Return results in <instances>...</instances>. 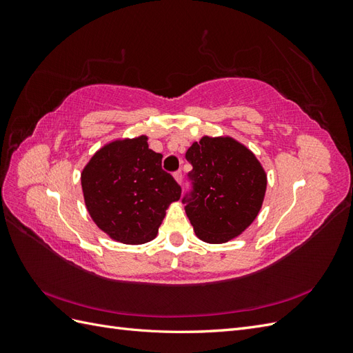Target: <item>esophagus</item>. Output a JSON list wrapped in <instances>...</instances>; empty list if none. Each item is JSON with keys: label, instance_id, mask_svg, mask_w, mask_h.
<instances>
[{"label": "esophagus", "instance_id": "1", "mask_svg": "<svg viewBox=\"0 0 353 353\" xmlns=\"http://www.w3.org/2000/svg\"><path fill=\"white\" fill-rule=\"evenodd\" d=\"M174 176H175V179L178 181V183L181 184L183 183V172H181V170H176V172L174 174Z\"/></svg>", "mask_w": 353, "mask_h": 353}]
</instances>
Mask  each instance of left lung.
<instances>
[{"mask_svg":"<svg viewBox=\"0 0 353 353\" xmlns=\"http://www.w3.org/2000/svg\"><path fill=\"white\" fill-rule=\"evenodd\" d=\"M185 159L193 166L190 187L181 201L206 243H225L254 221L262 206L266 175L258 159L232 138L203 137Z\"/></svg>","mask_w":353,"mask_h":353,"instance_id":"8db88e82","label":"left lung"}]
</instances>
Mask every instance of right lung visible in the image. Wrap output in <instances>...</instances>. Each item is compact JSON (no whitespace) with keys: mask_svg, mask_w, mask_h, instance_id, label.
I'll return each mask as SVG.
<instances>
[{"mask_svg":"<svg viewBox=\"0 0 353 353\" xmlns=\"http://www.w3.org/2000/svg\"><path fill=\"white\" fill-rule=\"evenodd\" d=\"M81 183L92 221L125 244L153 240L165 210L181 197V185L162 169V154L148 148L144 135L103 147Z\"/></svg>","mask_w":353,"mask_h":353,"instance_id":"add662e5","label":"right lung"}]
</instances>
